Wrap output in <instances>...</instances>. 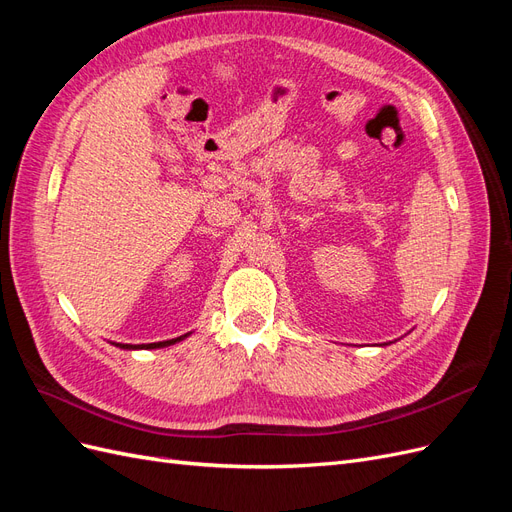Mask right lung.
<instances>
[{"instance_id":"add662e5","label":"right lung","mask_w":512,"mask_h":512,"mask_svg":"<svg viewBox=\"0 0 512 512\" xmlns=\"http://www.w3.org/2000/svg\"><path fill=\"white\" fill-rule=\"evenodd\" d=\"M185 335H181V337H175V339H166V342H156V344H117L119 348H123V350H138V348H145V350H151V348H164V346H170V344H175V342H179V339H183Z\"/></svg>"}]
</instances>
